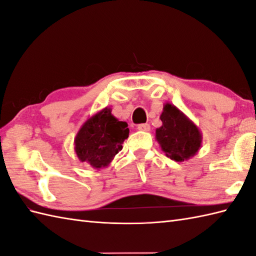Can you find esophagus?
<instances>
[{
	"instance_id": "1",
	"label": "esophagus",
	"mask_w": 256,
	"mask_h": 256,
	"mask_svg": "<svg viewBox=\"0 0 256 256\" xmlns=\"http://www.w3.org/2000/svg\"><path fill=\"white\" fill-rule=\"evenodd\" d=\"M138 130H142V132H148L150 130V126L147 123H142V124H138Z\"/></svg>"
}]
</instances>
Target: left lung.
<instances>
[{
    "instance_id": "obj_1",
    "label": "left lung",
    "mask_w": 256,
    "mask_h": 256,
    "mask_svg": "<svg viewBox=\"0 0 256 256\" xmlns=\"http://www.w3.org/2000/svg\"><path fill=\"white\" fill-rule=\"evenodd\" d=\"M160 120L162 126L156 130V140L166 156L182 162L198 152L203 136L198 126L181 110L166 102Z\"/></svg>"
}]
</instances>
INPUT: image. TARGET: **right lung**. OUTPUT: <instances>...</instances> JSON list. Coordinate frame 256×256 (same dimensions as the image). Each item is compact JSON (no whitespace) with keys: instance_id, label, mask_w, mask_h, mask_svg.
Returning <instances> with one entry per match:
<instances>
[{"instance_id":"add662e5","label":"right lung","mask_w":256,"mask_h":256,"mask_svg":"<svg viewBox=\"0 0 256 256\" xmlns=\"http://www.w3.org/2000/svg\"><path fill=\"white\" fill-rule=\"evenodd\" d=\"M128 123L118 121L106 106L80 126L74 140V150L80 162L94 169L108 167L123 142L128 138Z\"/></svg>"}]
</instances>
